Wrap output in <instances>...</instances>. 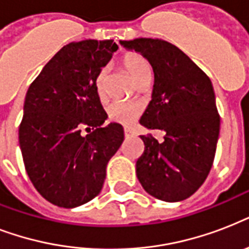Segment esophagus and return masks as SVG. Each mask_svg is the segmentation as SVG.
Masks as SVG:
<instances>
[{"instance_id":"esophagus-1","label":"esophagus","mask_w":249,"mask_h":249,"mask_svg":"<svg viewBox=\"0 0 249 249\" xmlns=\"http://www.w3.org/2000/svg\"><path fill=\"white\" fill-rule=\"evenodd\" d=\"M124 134H125V137H132V136H134V130L130 128H125Z\"/></svg>"}]
</instances>
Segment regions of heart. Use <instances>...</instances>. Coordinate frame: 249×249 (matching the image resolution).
<instances>
[{
	"label": "heart",
	"instance_id": "b5f03b06",
	"mask_svg": "<svg viewBox=\"0 0 249 249\" xmlns=\"http://www.w3.org/2000/svg\"><path fill=\"white\" fill-rule=\"evenodd\" d=\"M124 66L134 83H137L144 75L150 73L147 63L138 54H126L124 56ZM106 80H107V68H99L95 73V77H94V86H95L98 95L101 98L106 95ZM107 112H108L109 119L112 121L129 125L140 116L141 112H142V106L140 103H136V102L115 101L108 106Z\"/></svg>",
	"mask_w": 249,
	"mask_h": 249
}]
</instances>
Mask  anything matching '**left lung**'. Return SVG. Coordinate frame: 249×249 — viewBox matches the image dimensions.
Instances as JSON below:
<instances>
[{"label": "left lung", "instance_id": "1", "mask_svg": "<svg viewBox=\"0 0 249 249\" xmlns=\"http://www.w3.org/2000/svg\"><path fill=\"white\" fill-rule=\"evenodd\" d=\"M141 53L154 71L152 99L141 125L165 132L161 143L141 136L144 151L137 160L141 185L164 201H181L196 191L212 168L220 115L212 83L177 46L159 38L120 41Z\"/></svg>", "mask_w": 249, "mask_h": 249}]
</instances>
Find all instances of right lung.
Instances as JSON below:
<instances>
[{
    "instance_id": "right-lung-1",
    "label": "right lung",
    "mask_w": 249,
    "mask_h": 249,
    "mask_svg": "<svg viewBox=\"0 0 249 249\" xmlns=\"http://www.w3.org/2000/svg\"><path fill=\"white\" fill-rule=\"evenodd\" d=\"M117 48L113 40L66 45L25 94L19 126L23 161L33 186L52 204L75 208L97 196L107 164L124 141L120 124L102 126L107 113L94 86L95 73Z\"/></svg>"
}]
</instances>
